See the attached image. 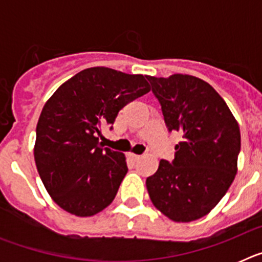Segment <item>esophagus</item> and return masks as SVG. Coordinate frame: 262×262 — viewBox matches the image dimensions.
<instances>
[{"mask_svg": "<svg viewBox=\"0 0 262 262\" xmlns=\"http://www.w3.org/2000/svg\"><path fill=\"white\" fill-rule=\"evenodd\" d=\"M127 156H128L129 160H133V161H138V160L142 157L140 155H136V154H134V152H128V154H127Z\"/></svg>", "mask_w": 262, "mask_h": 262, "instance_id": "34e87169", "label": "esophagus"}]
</instances>
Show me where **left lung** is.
Instances as JSON below:
<instances>
[{
	"mask_svg": "<svg viewBox=\"0 0 262 262\" xmlns=\"http://www.w3.org/2000/svg\"><path fill=\"white\" fill-rule=\"evenodd\" d=\"M169 131H180L173 163L161 160L145 185L154 206L170 221L187 223L209 214L237 173L240 128L216 90L190 75L147 76Z\"/></svg>",
	"mask_w": 262,
	"mask_h": 262,
	"instance_id": "1",
	"label": "left lung"
}]
</instances>
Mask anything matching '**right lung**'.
I'll list each match as a JSON object with an SVG mask.
<instances>
[{"label":"right lung","mask_w":262,"mask_h":262,"mask_svg":"<svg viewBox=\"0 0 262 262\" xmlns=\"http://www.w3.org/2000/svg\"><path fill=\"white\" fill-rule=\"evenodd\" d=\"M149 90L143 75L93 67L67 80L46 102L34 157L46 190L62 210L93 216L114 201L128 170L126 156L101 147L97 135Z\"/></svg>","instance_id":"right-lung-1"}]
</instances>
